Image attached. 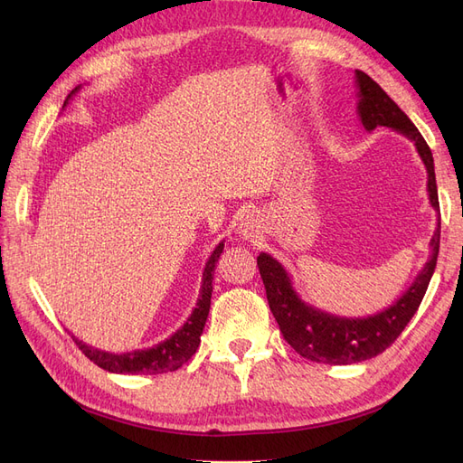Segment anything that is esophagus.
Listing matches in <instances>:
<instances>
[{"label": "esophagus", "instance_id": "esophagus-1", "mask_svg": "<svg viewBox=\"0 0 463 463\" xmlns=\"http://www.w3.org/2000/svg\"><path fill=\"white\" fill-rule=\"evenodd\" d=\"M255 228H257V226H255L253 216H247V218L240 223V233H241L243 237H253V233L257 232Z\"/></svg>", "mask_w": 463, "mask_h": 463}]
</instances>
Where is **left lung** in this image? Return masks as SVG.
<instances>
[{
    "label": "left lung",
    "mask_w": 463,
    "mask_h": 463,
    "mask_svg": "<svg viewBox=\"0 0 463 463\" xmlns=\"http://www.w3.org/2000/svg\"><path fill=\"white\" fill-rule=\"evenodd\" d=\"M355 87L359 98L357 114L363 128L367 131L390 128L392 131L408 137L415 145L419 156H421L427 167V191L430 206L440 216L432 152L425 143L423 135L417 131L411 119L403 114L398 104L359 69L355 71ZM439 247L440 222L430 240V257L425 262L423 270L413 279V284L402 293V298L396 299L394 305L367 318H347L320 311L301 299L291 284L288 270L274 257L260 253L257 257V264L266 289V299H269L270 311L284 334V340L305 359L326 363V365H352V363L367 361L383 354L388 345L394 344L402 330L408 326L429 288L434 266H437Z\"/></svg>",
    "instance_id": "left-lung-1"
}]
</instances>
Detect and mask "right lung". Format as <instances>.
I'll return each mask as SVG.
<instances>
[{
  "label": "right lung",
  "mask_w": 463,
  "mask_h": 463,
  "mask_svg": "<svg viewBox=\"0 0 463 463\" xmlns=\"http://www.w3.org/2000/svg\"><path fill=\"white\" fill-rule=\"evenodd\" d=\"M79 89L80 87L73 89L71 94L65 98L63 108L67 106L69 100H71L73 94ZM222 250H223V241L216 245L213 255H210L206 260L197 307H194L191 317L185 320V325L177 332H174L170 338H165L164 342L146 349H135V352H128V354H109V352H104V349L92 347L73 335V340L79 345L80 352L85 354L90 361H94L98 367H102L104 371H109V373H118V374H162V373L177 371L181 365H185V363L193 357V354L197 352V347L201 344V334L210 311V298H213L214 269Z\"/></svg>",
  "instance_id": "1"
}]
</instances>
